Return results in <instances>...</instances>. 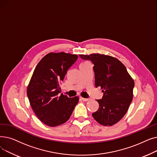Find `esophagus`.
<instances>
[{
  "mask_svg": "<svg viewBox=\"0 0 157 157\" xmlns=\"http://www.w3.org/2000/svg\"><path fill=\"white\" fill-rule=\"evenodd\" d=\"M79 98H80L81 101H88L90 100V98H83V97H80Z\"/></svg>",
  "mask_w": 157,
  "mask_h": 157,
  "instance_id": "esophagus-1",
  "label": "esophagus"
}]
</instances>
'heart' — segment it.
<instances>
[{
    "label": "heart",
    "mask_w": 157,
    "mask_h": 157,
    "mask_svg": "<svg viewBox=\"0 0 157 157\" xmlns=\"http://www.w3.org/2000/svg\"><path fill=\"white\" fill-rule=\"evenodd\" d=\"M88 62H86V61H84V62H82L81 63V64L80 65H84V64H86V63H88Z\"/></svg>",
    "instance_id": "heart-1"
}]
</instances>
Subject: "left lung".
I'll return each mask as SVG.
<instances>
[{"label":"left lung","mask_w":157,"mask_h":157,"mask_svg":"<svg viewBox=\"0 0 157 157\" xmlns=\"http://www.w3.org/2000/svg\"><path fill=\"white\" fill-rule=\"evenodd\" d=\"M94 64L95 87L100 86L104 95L97 100L98 109L94 118L104 126L116 124L126 114L133 98L134 79L125 65L117 58L100 53L79 55Z\"/></svg>","instance_id":"8db88e82"}]
</instances>
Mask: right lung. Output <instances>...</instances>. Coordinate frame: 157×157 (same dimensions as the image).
Here are the masks:
<instances>
[{"label": "right lung", "mask_w": 157, "mask_h": 157, "mask_svg": "<svg viewBox=\"0 0 157 157\" xmlns=\"http://www.w3.org/2000/svg\"><path fill=\"white\" fill-rule=\"evenodd\" d=\"M78 58L77 55L51 52L41 59L33 72L27 94L37 117L49 127L67 121L79 101L61 92L60 83L68 69Z\"/></svg>", "instance_id": "obj_1"}]
</instances>
